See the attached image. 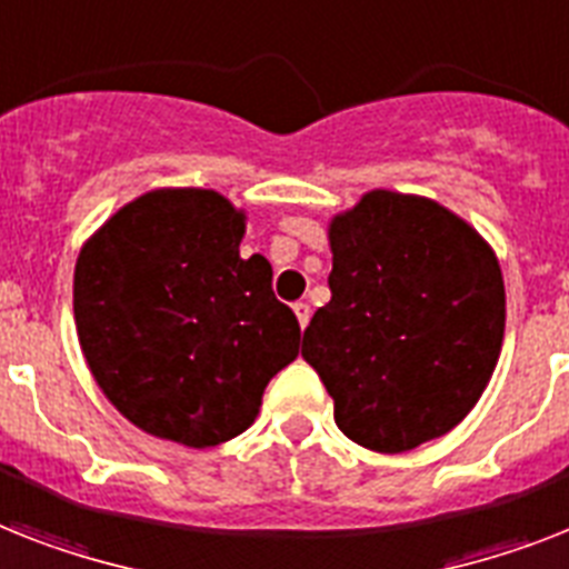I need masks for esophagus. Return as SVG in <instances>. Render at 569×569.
Listing matches in <instances>:
<instances>
[{"mask_svg": "<svg viewBox=\"0 0 569 569\" xmlns=\"http://www.w3.org/2000/svg\"><path fill=\"white\" fill-rule=\"evenodd\" d=\"M293 313H296V319H299V328H302V331H305V326L311 322V305H308V302H296L293 305Z\"/></svg>", "mask_w": 569, "mask_h": 569, "instance_id": "1", "label": "esophagus"}]
</instances>
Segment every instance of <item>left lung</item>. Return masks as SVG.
I'll return each instance as SVG.
<instances>
[{
    "label": "left lung",
    "instance_id": "left-lung-1",
    "mask_svg": "<svg viewBox=\"0 0 569 569\" xmlns=\"http://www.w3.org/2000/svg\"><path fill=\"white\" fill-rule=\"evenodd\" d=\"M331 302L302 358L351 442L403 453L480 401L506 328L503 273L482 234L436 200L375 189L328 227Z\"/></svg>",
    "mask_w": 569,
    "mask_h": 569
}]
</instances>
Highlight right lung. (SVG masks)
<instances>
[{"label":"right lung","instance_id":"obj_1","mask_svg":"<svg viewBox=\"0 0 569 569\" xmlns=\"http://www.w3.org/2000/svg\"><path fill=\"white\" fill-rule=\"evenodd\" d=\"M247 214L211 189H157L81 247L74 326L110 403L139 430L214 448L256 421L299 355V322L264 256H241Z\"/></svg>","mask_w":569,"mask_h":569}]
</instances>
